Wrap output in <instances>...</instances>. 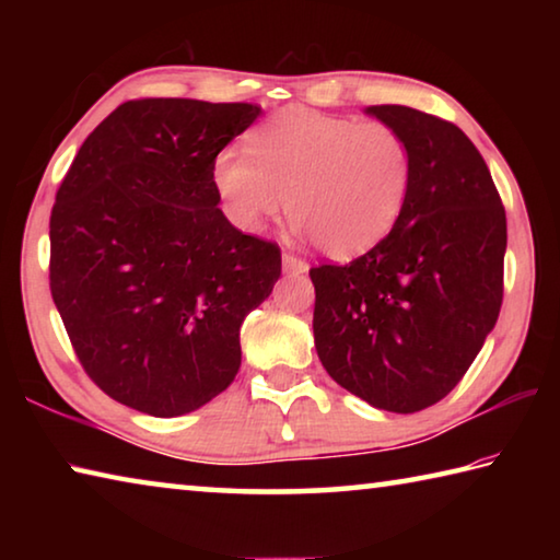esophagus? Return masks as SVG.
Here are the masks:
<instances>
[{
    "label": "esophagus",
    "instance_id": "34e87169",
    "mask_svg": "<svg viewBox=\"0 0 560 560\" xmlns=\"http://www.w3.org/2000/svg\"><path fill=\"white\" fill-rule=\"evenodd\" d=\"M281 261H283V271L287 273H306L308 271V264L299 257H293V254H283Z\"/></svg>",
    "mask_w": 560,
    "mask_h": 560
}]
</instances>
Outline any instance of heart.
Instances as JSON below:
<instances>
[{
    "label": "heart",
    "instance_id": "obj_1",
    "mask_svg": "<svg viewBox=\"0 0 560 560\" xmlns=\"http://www.w3.org/2000/svg\"><path fill=\"white\" fill-rule=\"evenodd\" d=\"M224 212L257 234L287 210L296 232L334 259L381 244L400 220L412 183L402 132L293 106L246 136V153L224 148L212 165Z\"/></svg>",
    "mask_w": 560,
    "mask_h": 560
}]
</instances>
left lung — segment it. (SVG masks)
I'll use <instances>...</instances> for the list:
<instances>
[{
	"instance_id": "1",
	"label": "left lung",
	"mask_w": 560,
	"mask_h": 560,
	"mask_svg": "<svg viewBox=\"0 0 560 560\" xmlns=\"http://www.w3.org/2000/svg\"><path fill=\"white\" fill-rule=\"evenodd\" d=\"M365 113L410 145V195L371 252L308 271L314 338L340 387L407 415L452 393L497 324L506 212L485 158L454 122L407 106Z\"/></svg>"
}]
</instances>
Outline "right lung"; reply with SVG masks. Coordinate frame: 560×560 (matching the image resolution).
<instances>
[{"instance_id": "add662e5", "label": "right lung", "mask_w": 560, "mask_h": 560, "mask_svg": "<svg viewBox=\"0 0 560 560\" xmlns=\"http://www.w3.org/2000/svg\"><path fill=\"white\" fill-rule=\"evenodd\" d=\"M252 103L143 98L83 140L51 210V296L83 371L120 405L187 415L232 385L240 328L281 277L277 244L220 210L214 158Z\"/></svg>"}]
</instances>
